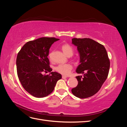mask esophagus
Segmentation results:
<instances>
[{
	"label": "esophagus",
	"mask_w": 127,
	"mask_h": 127,
	"mask_svg": "<svg viewBox=\"0 0 127 127\" xmlns=\"http://www.w3.org/2000/svg\"><path fill=\"white\" fill-rule=\"evenodd\" d=\"M67 77V76H65V75H63V76H62V78H63V79H65V78H66Z\"/></svg>",
	"instance_id": "34e87169"
}]
</instances>
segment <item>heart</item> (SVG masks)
Listing matches in <instances>:
<instances>
[{
	"mask_svg": "<svg viewBox=\"0 0 127 127\" xmlns=\"http://www.w3.org/2000/svg\"><path fill=\"white\" fill-rule=\"evenodd\" d=\"M61 49H62L64 54L68 57L71 56L73 55V53H74V50H73L72 47L70 44L68 43L64 44L61 46ZM52 53L51 52L49 55V58L50 60L52 59ZM72 68V66L69 64H60L56 67L55 69L60 74L66 75L69 74Z\"/></svg>",
	"mask_w": 127,
	"mask_h": 127,
	"instance_id": "heart-1",
	"label": "heart"
}]
</instances>
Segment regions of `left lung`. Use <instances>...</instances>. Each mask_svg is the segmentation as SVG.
<instances>
[{"mask_svg":"<svg viewBox=\"0 0 127 127\" xmlns=\"http://www.w3.org/2000/svg\"><path fill=\"white\" fill-rule=\"evenodd\" d=\"M77 47L80 55V64L77 68L78 85L71 90L72 93L80 98L92 96L100 90L109 74L110 61L104 46L89 38L72 39ZM86 73H85V72Z\"/></svg>","mask_w":127,"mask_h":127,"instance_id":"obj_1","label":"left lung"}]
</instances>
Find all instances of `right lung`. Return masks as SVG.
Segmentation results:
<instances>
[{"label":"right lung","instance_id":"obj_1","mask_svg":"<svg viewBox=\"0 0 127 127\" xmlns=\"http://www.w3.org/2000/svg\"><path fill=\"white\" fill-rule=\"evenodd\" d=\"M55 37H43L26 43L16 58L17 73L22 86L31 95L40 98L51 94L61 75L52 72L48 58ZM49 72L48 75L44 74Z\"/></svg>","mask_w":127,"mask_h":127}]
</instances>
